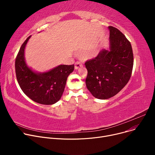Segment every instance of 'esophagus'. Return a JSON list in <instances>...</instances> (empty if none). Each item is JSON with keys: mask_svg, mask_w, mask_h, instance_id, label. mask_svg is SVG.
<instances>
[{"mask_svg": "<svg viewBox=\"0 0 155 155\" xmlns=\"http://www.w3.org/2000/svg\"><path fill=\"white\" fill-rule=\"evenodd\" d=\"M83 67V65L81 64V62H75V70H77V69H78L79 68H82Z\"/></svg>", "mask_w": 155, "mask_h": 155, "instance_id": "obj_1", "label": "esophagus"}]
</instances>
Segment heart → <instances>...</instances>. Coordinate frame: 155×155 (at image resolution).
Returning a JSON list of instances; mask_svg holds the SVG:
<instances>
[{
    "label": "heart",
    "instance_id": "obj_1",
    "mask_svg": "<svg viewBox=\"0 0 155 155\" xmlns=\"http://www.w3.org/2000/svg\"><path fill=\"white\" fill-rule=\"evenodd\" d=\"M100 50V45H96L89 53L87 54V59H93L96 58L97 54H99Z\"/></svg>",
    "mask_w": 155,
    "mask_h": 155
}]
</instances>
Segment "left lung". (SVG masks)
Segmentation results:
<instances>
[{"instance_id":"obj_1","label":"left lung","mask_w":155,"mask_h":155,"mask_svg":"<svg viewBox=\"0 0 155 155\" xmlns=\"http://www.w3.org/2000/svg\"><path fill=\"white\" fill-rule=\"evenodd\" d=\"M108 49L85 62L86 85L96 98L107 99L118 94L129 81L133 68V53L129 41L118 29L109 26Z\"/></svg>"}]
</instances>
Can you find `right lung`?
<instances>
[{"label": "right lung", "mask_w": 155, "mask_h": 155, "mask_svg": "<svg viewBox=\"0 0 155 155\" xmlns=\"http://www.w3.org/2000/svg\"><path fill=\"white\" fill-rule=\"evenodd\" d=\"M29 36L21 47L15 61V71L21 89L30 99L43 105H52L60 100L68 76L74 65H59L44 72H38L26 64L25 50Z\"/></svg>", "instance_id": "add662e5"}]
</instances>
